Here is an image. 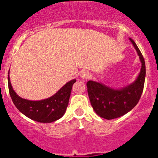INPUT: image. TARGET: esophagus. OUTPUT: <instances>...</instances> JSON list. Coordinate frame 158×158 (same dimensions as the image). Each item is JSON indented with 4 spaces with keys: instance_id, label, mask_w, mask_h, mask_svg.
<instances>
[{
    "instance_id": "1",
    "label": "esophagus",
    "mask_w": 158,
    "mask_h": 158,
    "mask_svg": "<svg viewBox=\"0 0 158 158\" xmlns=\"http://www.w3.org/2000/svg\"><path fill=\"white\" fill-rule=\"evenodd\" d=\"M80 76L82 79L86 80V79H89V78L90 77L91 74H90V73L88 70H82L80 73Z\"/></svg>"
}]
</instances>
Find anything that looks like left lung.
<instances>
[{"instance_id": "obj_1", "label": "left lung", "mask_w": 158, "mask_h": 158, "mask_svg": "<svg viewBox=\"0 0 158 158\" xmlns=\"http://www.w3.org/2000/svg\"><path fill=\"white\" fill-rule=\"evenodd\" d=\"M129 40L139 54L142 63V68L136 80L121 89H113L101 82L93 81L87 82L88 94L95 112L101 118L108 120L118 118L133 109L139 103L144 88L146 77L145 60L135 41L131 38Z\"/></svg>"}]
</instances>
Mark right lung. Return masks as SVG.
Here are the masks:
<instances>
[{
    "instance_id": "add662e5",
    "label": "right lung",
    "mask_w": 158,
    "mask_h": 158,
    "mask_svg": "<svg viewBox=\"0 0 158 158\" xmlns=\"http://www.w3.org/2000/svg\"><path fill=\"white\" fill-rule=\"evenodd\" d=\"M75 82L76 79L71 80L51 97L35 101L18 96L12 89L9 75L8 76L9 94L16 108L32 120L47 123L54 122L63 116L69 104L73 85Z\"/></svg>"
}]
</instances>
